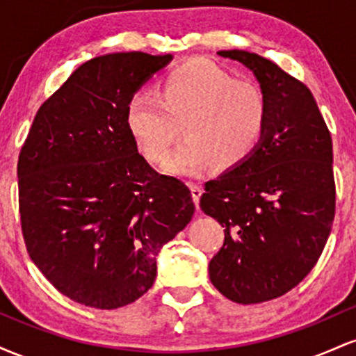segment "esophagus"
Segmentation results:
<instances>
[{
    "instance_id": "34e87169",
    "label": "esophagus",
    "mask_w": 356,
    "mask_h": 356,
    "mask_svg": "<svg viewBox=\"0 0 356 356\" xmlns=\"http://www.w3.org/2000/svg\"><path fill=\"white\" fill-rule=\"evenodd\" d=\"M189 187H191V192H192V199H194L195 206L199 207V199H201L204 189L201 186H199V184H194V182H191Z\"/></svg>"
}]
</instances>
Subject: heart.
<instances>
[{"label":"heart","mask_w":356,"mask_h":356,"mask_svg":"<svg viewBox=\"0 0 356 356\" xmlns=\"http://www.w3.org/2000/svg\"><path fill=\"white\" fill-rule=\"evenodd\" d=\"M125 117L138 149L155 164L165 161L184 129L187 138L167 170L197 175L211 165L218 172L234 170L251 159L266 134L269 105L256 85L211 61L192 60L167 72L155 95H134Z\"/></svg>","instance_id":"1"}]
</instances>
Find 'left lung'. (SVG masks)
Returning <instances> with one entry per match:
<instances>
[{
    "mask_svg": "<svg viewBox=\"0 0 356 356\" xmlns=\"http://www.w3.org/2000/svg\"><path fill=\"white\" fill-rule=\"evenodd\" d=\"M219 55L252 70L269 105L259 149L201 195V209L226 227L211 283L234 303L254 305L300 284L325 249L337 197L332 134L303 81L256 53Z\"/></svg>",
    "mask_w": 356,
    "mask_h": 356,
    "instance_id": "1",
    "label": "left lung"
}]
</instances>
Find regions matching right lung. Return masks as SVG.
<instances>
[{
    "instance_id": "1",
    "label": "right lung",
    "mask_w": 356,
    "mask_h": 356,
    "mask_svg": "<svg viewBox=\"0 0 356 356\" xmlns=\"http://www.w3.org/2000/svg\"><path fill=\"white\" fill-rule=\"evenodd\" d=\"M172 55L110 53L72 73L36 112L18 159L28 254L61 295L115 309L157 276L155 256L189 224L181 179L138 154L127 104Z\"/></svg>"
}]
</instances>
